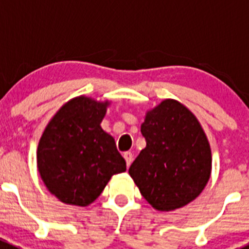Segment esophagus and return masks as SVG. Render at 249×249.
I'll list each match as a JSON object with an SVG mask.
<instances>
[{
  "mask_svg": "<svg viewBox=\"0 0 249 249\" xmlns=\"http://www.w3.org/2000/svg\"><path fill=\"white\" fill-rule=\"evenodd\" d=\"M123 157H124L125 161H126L127 167H129L130 165H131L132 159H134V155H132V153H130V152H125V153H124V155H123Z\"/></svg>",
  "mask_w": 249,
  "mask_h": 249,
  "instance_id": "obj_1",
  "label": "esophagus"
}]
</instances>
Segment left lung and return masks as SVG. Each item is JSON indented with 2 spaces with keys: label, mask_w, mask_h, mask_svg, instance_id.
<instances>
[{
  "label": "left lung",
  "mask_w": 249,
  "mask_h": 249,
  "mask_svg": "<svg viewBox=\"0 0 249 249\" xmlns=\"http://www.w3.org/2000/svg\"><path fill=\"white\" fill-rule=\"evenodd\" d=\"M141 132L147 145L129 175L142 196L161 212L196 199L212 170L210 143L196 117L180 102L167 99L148 110Z\"/></svg>",
  "instance_id": "1"
}]
</instances>
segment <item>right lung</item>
<instances>
[{
  "mask_svg": "<svg viewBox=\"0 0 249 249\" xmlns=\"http://www.w3.org/2000/svg\"><path fill=\"white\" fill-rule=\"evenodd\" d=\"M109 106L77 96L48 123L37 148V167L47 189L61 202L84 207L94 202L126 162L101 122Z\"/></svg>",
  "mask_w": 249,
  "mask_h": 249,
  "instance_id": "obj_1",
  "label": "right lung"
}]
</instances>
